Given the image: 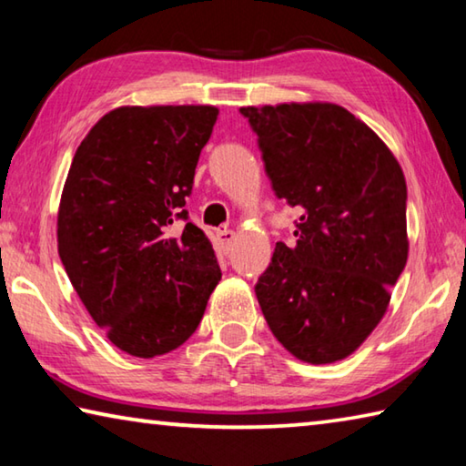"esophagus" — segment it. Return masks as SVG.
Returning a JSON list of instances; mask_svg holds the SVG:
<instances>
[{"label": "esophagus", "mask_w": 466, "mask_h": 466, "mask_svg": "<svg viewBox=\"0 0 466 466\" xmlns=\"http://www.w3.org/2000/svg\"><path fill=\"white\" fill-rule=\"evenodd\" d=\"M216 240H218V247L222 248V252H230L232 244L236 240V234L232 230H218Z\"/></svg>", "instance_id": "1"}]
</instances>
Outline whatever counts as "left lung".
<instances>
[{
    "mask_svg": "<svg viewBox=\"0 0 466 466\" xmlns=\"http://www.w3.org/2000/svg\"><path fill=\"white\" fill-rule=\"evenodd\" d=\"M273 191L302 209L296 244H275L255 294L291 356L333 364L382 320L403 273L407 183L389 146L333 102L242 106Z\"/></svg>",
    "mask_w": 466,
    "mask_h": 466,
    "instance_id": "1",
    "label": "left lung"
}]
</instances>
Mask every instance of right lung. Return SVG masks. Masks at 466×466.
Instances as JSON below:
<instances>
[{
  "instance_id": "right-lung-1",
  "label": "right lung",
  "mask_w": 466,
  "mask_h": 466,
  "mask_svg": "<svg viewBox=\"0 0 466 466\" xmlns=\"http://www.w3.org/2000/svg\"><path fill=\"white\" fill-rule=\"evenodd\" d=\"M219 110L119 106L76 149L57 211V248L74 289L108 341L136 358L183 345L222 271L187 219L197 162Z\"/></svg>"
}]
</instances>
